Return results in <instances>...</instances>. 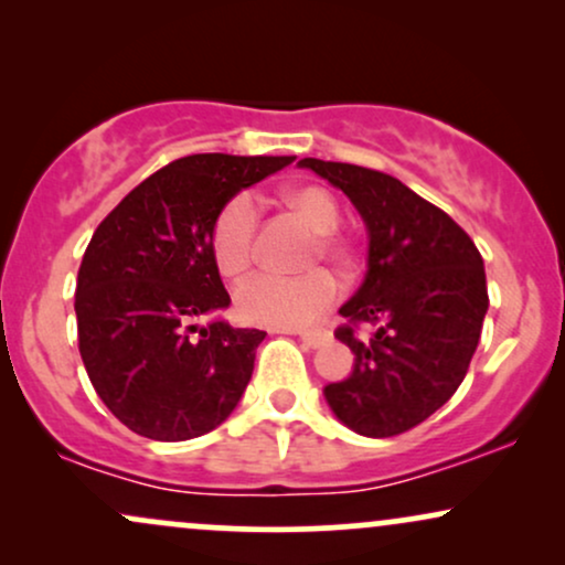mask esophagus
I'll return each instance as SVG.
<instances>
[{"label": "esophagus", "instance_id": "obj_1", "mask_svg": "<svg viewBox=\"0 0 565 565\" xmlns=\"http://www.w3.org/2000/svg\"><path fill=\"white\" fill-rule=\"evenodd\" d=\"M300 340L308 348H321V345H327L329 340H332V332H327V329H316V332H300Z\"/></svg>", "mask_w": 565, "mask_h": 565}]
</instances>
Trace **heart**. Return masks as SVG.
Returning <instances> with one entry per match:
<instances>
[{
    "mask_svg": "<svg viewBox=\"0 0 565 565\" xmlns=\"http://www.w3.org/2000/svg\"><path fill=\"white\" fill-rule=\"evenodd\" d=\"M284 201L291 210L300 212L316 231L308 252L310 263L323 255L340 265L350 263V244L334 231V225L340 223V206L327 188H287ZM257 225H260V212L249 193H236L220 206L212 223L210 244L212 257L225 276H242L255 260ZM337 291H340L337 278L327 268L305 270L297 276L257 274L236 289V310L244 321L257 323V327L297 329L329 310Z\"/></svg>",
    "mask_w": 565,
    "mask_h": 565,
    "instance_id": "heart-1",
    "label": "heart"
}]
</instances>
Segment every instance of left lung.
I'll list each match as a JSON object with an SVG mask.
<instances>
[{"instance_id":"1","label":"left lung","mask_w":565,"mask_h":565,"mask_svg":"<svg viewBox=\"0 0 565 565\" xmlns=\"http://www.w3.org/2000/svg\"><path fill=\"white\" fill-rule=\"evenodd\" d=\"M353 201L369 231L366 278L340 313L334 337L353 350L348 380L323 387L342 425L391 438L425 423L457 393L489 310L483 257L436 204L398 178L302 159ZM361 322L375 332L358 337Z\"/></svg>"}]
</instances>
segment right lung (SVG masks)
<instances>
[{"mask_svg": "<svg viewBox=\"0 0 565 565\" xmlns=\"http://www.w3.org/2000/svg\"><path fill=\"white\" fill-rule=\"evenodd\" d=\"M291 161L178 159L132 188L89 238L74 300L79 353L103 404L138 436H204L244 395L265 332L196 327L231 305L210 233L225 201Z\"/></svg>", "mask_w": 565, "mask_h": 565, "instance_id": "obj_1", "label": "right lung"}]
</instances>
